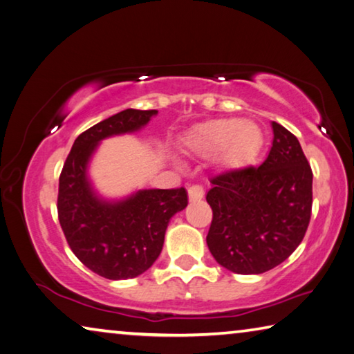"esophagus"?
I'll use <instances>...</instances> for the list:
<instances>
[{
    "label": "esophagus",
    "mask_w": 354,
    "mask_h": 354,
    "mask_svg": "<svg viewBox=\"0 0 354 354\" xmlns=\"http://www.w3.org/2000/svg\"><path fill=\"white\" fill-rule=\"evenodd\" d=\"M188 196H189V202H197L203 197V188L201 185H193V187L188 188Z\"/></svg>",
    "instance_id": "obj_1"
}]
</instances>
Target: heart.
I'll return each instance as SVG.
<instances>
[{"instance_id": "heart-1", "label": "heart", "mask_w": 354, "mask_h": 354, "mask_svg": "<svg viewBox=\"0 0 354 354\" xmlns=\"http://www.w3.org/2000/svg\"><path fill=\"white\" fill-rule=\"evenodd\" d=\"M263 132L255 122L234 118L213 120L197 126L187 136L185 145L196 153L219 152L222 165L241 167L249 163L263 146Z\"/></svg>"}]
</instances>
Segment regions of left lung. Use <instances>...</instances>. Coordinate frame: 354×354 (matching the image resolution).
Instances as JSON below:
<instances>
[{
  "instance_id": "obj_1",
  "label": "left lung",
  "mask_w": 354,
  "mask_h": 354,
  "mask_svg": "<svg viewBox=\"0 0 354 354\" xmlns=\"http://www.w3.org/2000/svg\"><path fill=\"white\" fill-rule=\"evenodd\" d=\"M274 141L261 166L213 177L207 244L216 261L241 275L263 274L288 259L308 230L313 171L297 136L272 122Z\"/></svg>"
}]
</instances>
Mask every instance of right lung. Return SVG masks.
<instances>
[{"mask_svg":"<svg viewBox=\"0 0 354 354\" xmlns=\"http://www.w3.org/2000/svg\"><path fill=\"white\" fill-rule=\"evenodd\" d=\"M157 110L127 109L80 133L59 178L57 213L74 255L95 274L127 280L146 272L158 258L167 224L188 205L185 188L141 189L109 202L93 191L86 167L99 141L146 126Z\"/></svg>","mask_w":354,"mask_h":354,"instance_id":"right-lung-1","label":"right lung"}]
</instances>
